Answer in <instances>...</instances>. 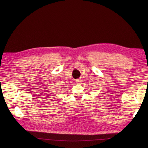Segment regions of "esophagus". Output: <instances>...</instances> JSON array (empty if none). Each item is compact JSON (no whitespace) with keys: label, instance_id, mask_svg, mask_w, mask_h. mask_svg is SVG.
I'll return each instance as SVG.
<instances>
[{"label":"esophagus","instance_id":"34e87169","mask_svg":"<svg viewBox=\"0 0 148 148\" xmlns=\"http://www.w3.org/2000/svg\"><path fill=\"white\" fill-rule=\"evenodd\" d=\"M77 81H79V80H77Z\"/></svg>","mask_w":148,"mask_h":148}]
</instances>
